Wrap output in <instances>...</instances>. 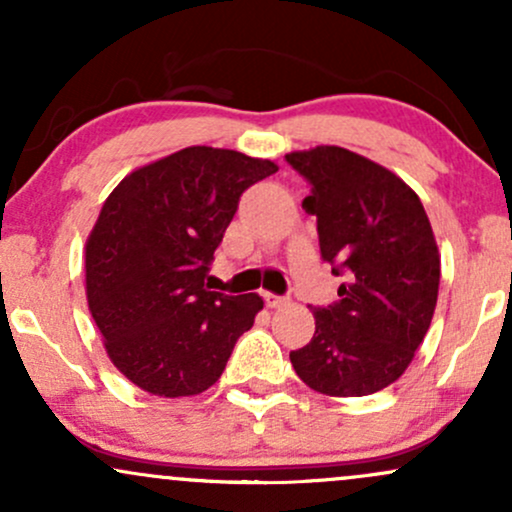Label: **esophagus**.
<instances>
[{
	"label": "esophagus",
	"mask_w": 512,
	"mask_h": 512,
	"mask_svg": "<svg viewBox=\"0 0 512 512\" xmlns=\"http://www.w3.org/2000/svg\"><path fill=\"white\" fill-rule=\"evenodd\" d=\"M264 303H267V308H284L289 303V298L276 296V293H264Z\"/></svg>",
	"instance_id": "34e87169"
}]
</instances>
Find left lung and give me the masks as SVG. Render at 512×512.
I'll list each match as a JSON object with an SVG mask.
<instances>
[{"label": "left lung", "mask_w": 512, "mask_h": 512, "mask_svg": "<svg viewBox=\"0 0 512 512\" xmlns=\"http://www.w3.org/2000/svg\"><path fill=\"white\" fill-rule=\"evenodd\" d=\"M310 182L322 260L346 276L339 301L313 308L315 334L291 351L293 370L330 397H363L395 383L424 342L438 301L440 255L416 192L342 146L286 154Z\"/></svg>", "instance_id": "obj_1"}]
</instances>
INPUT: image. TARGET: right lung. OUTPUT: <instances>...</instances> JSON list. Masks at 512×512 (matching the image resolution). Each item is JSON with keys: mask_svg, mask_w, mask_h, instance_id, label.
<instances>
[{"mask_svg": "<svg viewBox=\"0 0 512 512\" xmlns=\"http://www.w3.org/2000/svg\"><path fill=\"white\" fill-rule=\"evenodd\" d=\"M240 151L187 146L137 168L105 199L86 240L88 310L115 368L158 397L221 378L264 301L209 291V264L240 195L276 173Z\"/></svg>", "mask_w": 512, "mask_h": 512, "instance_id": "add662e5", "label": "right lung"}]
</instances>
